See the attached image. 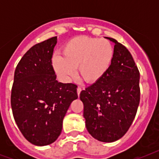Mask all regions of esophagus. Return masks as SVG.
Listing matches in <instances>:
<instances>
[{
  "label": "esophagus",
  "mask_w": 159,
  "mask_h": 159,
  "mask_svg": "<svg viewBox=\"0 0 159 159\" xmlns=\"http://www.w3.org/2000/svg\"><path fill=\"white\" fill-rule=\"evenodd\" d=\"M81 92H82V88L80 87H78L77 88V95H78V97L80 96V93H81Z\"/></svg>",
  "instance_id": "34e87169"
}]
</instances>
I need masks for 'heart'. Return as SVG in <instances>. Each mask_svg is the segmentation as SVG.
Here are the masks:
<instances>
[{
    "instance_id": "1",
    "label": "heart",
    "mask_w": 159,
    "mask_h": 159,
    "mask_svg": "<svg viewBox=\"0 0 159 159\" xmlns=\"http://www.w3.org/2000/svg\"><path fill=\"white\" fill-rule=\"evenodd\" d=\"M62 57L53 58L55 72L63 81L75 76V68L82 79L95 83L104 77L111 67L114 57V48L106 39L78 36L62 45Z\"/></svg>"
}]
</instances>
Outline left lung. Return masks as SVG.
Masks as SVG:
<instances>
[{"mask_svg": "<svg viewBox=\"0 0 159 159\" xmlns=\"http://www.w3.org/2000/svg\"><path fill=\"white\" fill-rule=\"evenodd\" d=\"M114 57L105 76L80 93L91 135L114 142L128 131L140 101L139 71L129 51L115 39Z\"/></svg>", "mask_w": 159, "mask_h": 159, "instance_id": "8db88e82", "label": "left lung"}]
</instances>
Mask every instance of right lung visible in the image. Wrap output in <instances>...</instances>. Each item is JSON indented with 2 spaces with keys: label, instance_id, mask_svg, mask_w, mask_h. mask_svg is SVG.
Instances as JSON below:
<instances>
[{
  "label": "right lung",
  "instance_id": "obj_1",
  "mask_svg": "<svg viewBox=\"0 0 159 159\" xmlns=\"http://www.w3.org/2000/svg\"><path fill=\"white\" fill-rule=\"evenodd\" d=\"M57 37L31 47L16 66L11 104L16 125L31 143L44 146L60 135L62 120L77 99L73 83L56 80L52 57Z\"/></svg>",
  "mask_w": 159,
  "mask_h": 159
}]
</instances>
